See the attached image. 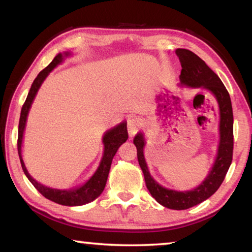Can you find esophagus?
<instances>
[{"label":"esophagus","mask_w":252,"mask_h":252,"mask_svg":"<svg viewBox=\"0 0 252 252\" xmlns=\"http://www.w3.org/2000/svg\"><path fill=\"white\" fill-rule=\"evenodd\" d=\"M142 126V121L140 120V119H130L129 121H127V132H129L130 136H133L136 134V132H138L140 129H141Z\"/></svg>","instance_id":"esophagus-1"}]
</instances>
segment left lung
I'll list each match as a JSON object with an SVG mask.
<instances>
[{
	"label": "left lung",
	"instance_id": "1",
	"mask_svg": "<svg viewBox=\"0 0 252 252\" xmlns=\"http://www.w3.org/2000/svg\"><path fill=\"white\" fill-rule=\"evenodd\" d=\"M181 63L180 82L188 87L204 88L215 94L220 110V143L215 164L210 173L201 185L194 190L179 192L161 187L153 180L149 173L143 157L144 139L142 133H138L133 139L136 147V156L142 169L148 190L158 202L165 208L173 210H185L201 203L219 189L224 180L233 153V114L231 100L222 81L209 67L197 54L186 49L176 51Z\"/></svg>",
	"mask_w": 252,
	"mask_h": 252
}]
</instances>
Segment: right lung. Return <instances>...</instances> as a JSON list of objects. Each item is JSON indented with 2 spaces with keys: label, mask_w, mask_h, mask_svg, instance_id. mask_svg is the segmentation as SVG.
I'll return each mask as SVG.
<instances>
[{
  "label": "right lung",
  "mask_w": 252,
  "mask_h": 252,
  "mask_svg": "<svg viewBox=\"0 0 252 252\" xmlns=\"http://www.w3.org/2000/svg\"><path fill=\"white\" fill-rule=\"evenodd\" d=\"M67 55V53L65 54ZM63 60V55L60 53L57 57L53 59V61L42 70L35 80L33 81L32 87L30 89V92L28 94L27 100H25L24 104L21 110V117L19 122V135H18V151L19 157L21 161V165L25 173V176L31 181L32 185L35 187V189L39 192L45 197L46 199L51 200L55 203L63 204V206H82V204L89 203L95 200L99 195L102 193V191L104 190L106 180H108L109 171L111 168V163H112L113 157L116 156L119 147L121 146L123 142H126L127 140V130H126V122H122L117 126L112 127L109 131L105 132L103 135V143H104V153L103 158H102L101 163L99 168L93 174L92 178L89 180L85 185L82 187L78 188V189H72V190H57V189H51V188L42 186L41 183L36 182L34 179L30 176L27 168H25L24 162L22 159V155H21V146H22V138H23V132L25 127V122H27V117L29 113V110L31 108V104L33 102L34 96H35L37 90L41 87L42 82L44 79L48 76V74L52 71L59 63H61Z\"/></svg>",
  "instance_id": "obj_1"
}]
</instances>
